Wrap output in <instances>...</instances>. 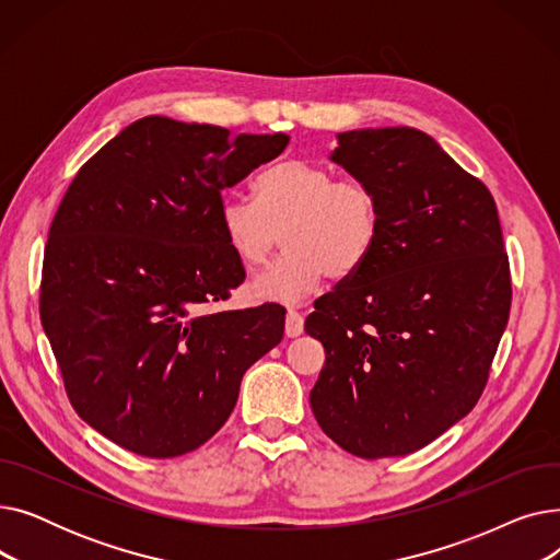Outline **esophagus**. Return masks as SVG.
I'll return each instance as SVG.
<instances>
[{"mask_svg":"<svg viewBox=\"0 0 560 560\" xmlns=\"http://www.w3.org/2000/svg\"><path fill=\"white\" fill-rule=\"evenodd\" d=\"M302 331H304V315L295 308H288V313H285V336L298 338V336H302Z\"/></svg>","mask_w":560,"mask_h":560,"instance_id":"34e87169","label":"esophagus"}]
</instances>
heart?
Segmentation results:
<instances>
[{
	"label": "heart",
	"instance_id": "heart-1",
	"mask_svg": "<svg viewBox=\"0 0 560 560\" xmlns=\"http://www.w3.org/2000/svg\"><path fill=\"white\" fill-rule=\"evenodd\" d=\"M256 199H220V229L245 268L262 265L281 241L285 252L252 281L268 302H302L327 275H357L378 245L384 213L378 192L357 179H338L325 165L283 159L258 174Z\"/></svg>",
	"mask_w": 560,
	"mask_h": 560
}]
</instances>
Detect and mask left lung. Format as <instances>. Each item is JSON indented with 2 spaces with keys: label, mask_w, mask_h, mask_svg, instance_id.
<instances>
[{
  "label": "left lung",
  "mask_w": 560,
  "mask_h": 560,
  "mask_svg": "<svg viewBox=\"0 0 560 560\" xmlns=\"http://www.w3.org/2000/svg\"><path fill=\"white\" fill-rule=\"evenodd\" d=\"M331 159L378 192L384 229L306 317L327 351L311 408L345 452L406 456L488 384L513 295L502 226L486 184L418 129L338 133Z\"/></svg>",
  "instance_id": "left-lung-1"
}]
</instances>
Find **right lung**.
Masks as SVG:
<instances>
[{
  "mask_svg": "<svg viewBox=\"0 0 560 560\" xmlns=\"http://www.w3.org/2000/svg\"><path fill=\"white\" fill-rule=\"evenodd\" d=\"M288 133L147 115L72 179L51 220L40 319L72 408L133 454L182 456L215 435L285 311L218 304L245 281L220 229L222 188Z\"/></svg>",
  "mask_w": 560,
  "mask_h": 560,
  "instance_id": "add662e5",
  "label": "right lung"
}]
</instances>
